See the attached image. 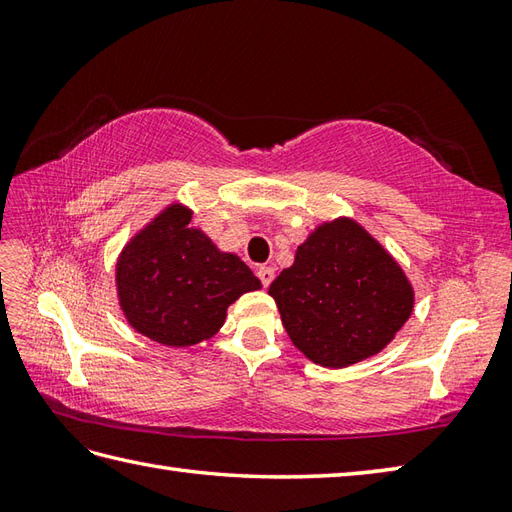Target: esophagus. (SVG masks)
<instances>
[{
  "label": "esophagus",
  "mask_w": 512,
  "mask_h": 512,
  "mask_svg": "<svg viewBox=\"0 0 512 512\" xmlns=\"http://www.w3.org/2000/svg\"><path fill=\"white\" fill-rule=\"evenodd\" d=\"M257 277H259V281H262V286L268 288L275 279V270L268 268V266H262V268H257Z\"/></svg>",
  "instance_id": "34e87169"
}]
</instances>
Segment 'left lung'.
I'll return each mask as SVG.
<instances>
[{"label":"left lung","instance_id":"1","mask_svg":"<svg viewBox=\"0 0 512 512\" xmlns=\"http://www.w3.org/2000/svg\"><path fill=\"white\" fill-rule=\"evenodd\" d=\"M268 295L277 301L292 343L323 367L374 356L413 308L400 266L350 220L317 228Z\"/></svg>","mask_w":512,"mask_h":512}]
</instances>
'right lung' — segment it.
Returning a JSON list of instances; mask_svg holds the SVG:
<instances>
[{
  "mask_svg": "<svg viewBox=\"0 0 512 512\" xmlns=\"http://www.w3.org/2000/svg\"><path fill=\"white\" fill-rule=\"evenodd\" d=\"M189 222L187 209L169 206L129 242L116 266L118 297L132 328L169 347L209 339L239 295L262 288L242 259L220 253Z\"/></svg>",
  "mask_w": 512,
  "mask_h": 512,
  "instance_id": "obj_1",
  "label": "right lung"
}]
</instances>
